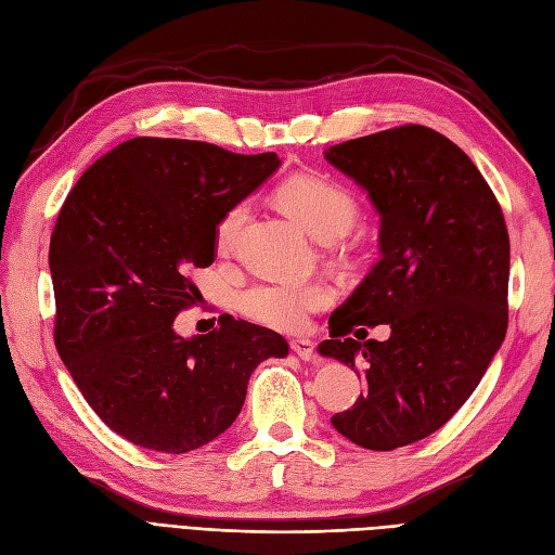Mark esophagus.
Masks as SVG:
<instances>
[{
  "label": "esophagus",
  "mask_w": 555,
  "mask_h": 555,
  "mask_svg": "<svg viewBox=\"0 0 555 555\" xmlns=\"http://www.w3.org/2000/svg\"><path fill=\"white\" fill-rule=\"evenodd\" d=\"M294 354H298L304 361H312L314 359V343L306 340V338H298V340H292L289 343Z\"/></svg>",
  "instance_id": "1"
}]
</instances>
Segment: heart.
Returning <instances> with one entry per match:
<instances>
[{"label": "heart", "mask_w": 555, "mask_h": 555, "mask_svg": "<svg viewBox=\"0 0 555 555\" xmlns=\"http://www.w3.org/2000/svg\"><path fill=\"white\" fill-rule=\"evenodd\" d=\"M278 204L304 227L312 238L333 243L343 238L354 227L359 206L357 198L340 182L298 173L284 180L275 190ZM247 204L236 201L229 206L215 224L217 255H229L238 241L245 224ZM335 292L324 280L310 282H257L236 296V308L255 324L278 331H300L308 324V317L333 304Z\"/></svg>", "instance_id": "heart-1"}]
</instances>
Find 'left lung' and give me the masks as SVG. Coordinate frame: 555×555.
Instances as JSON below:
<instances>
[{
  "instance_id": "8db88e82",
  "label": "left lung",
  "mask_w": 555,
  "mask_h": 555,
  "mask_svg": "<svg viewBox=\"0 0 555 555\" xmlns=\"http://www.w3.org/2000/svg\"><path fill=\"white\" fill-rule=\"evenodd\" d=\"M326 159L382 215V259L331 314V340L319 345L367 384L331 424L363 449L391 451L442 428L505 340L509 233L473 159L430 127L351 139ZM377 323L392 326L389 341L348 338Z\"/></svg>"
}]
</instances>
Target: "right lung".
I'll return each instance as SVG.
<instances>
[{
	"label": "right lung",
	"instance_id": "1",
	"mask_svg": "<svg viewBox=\"0 0 555 555\" xmlns=\"http://www.w3.org/2000/svg\"><path fill=\"white\" fill-rule=\"evenodd\" d=\"M280 166L206 141L139 137L80 176L50 236L55 347L88 405L143 449L184 453L238 416L247 379L287 357L280 333L231 314L184 340L194 268L215 259V224Z\"/></svg>",
	"mask_w": 555,
	"mask_h": 555
}]
</instances>
